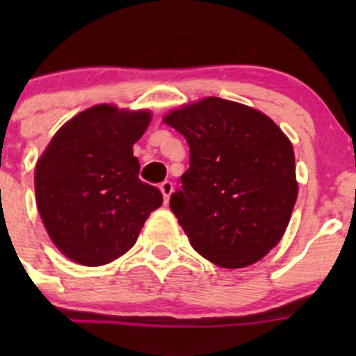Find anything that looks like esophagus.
<instances>
[{
  "label": "esophagus",
  "mask_w": 356,
  "mask_h": 356,
  "mask_svg": "<svg viewBox=\"0 0 356 356\" xmlns=\"http://www.w3.org/2000/svg\"><path fill=\"white\" fill-rule=\"evenodd\" d=\"M160 191H161V195H163L165 203H168V198H170L172 191H174V184H172L170 181L161 182V184H160Z\"/></svg>",
  "instance_id": "esophagus-1"
}]
</instances>
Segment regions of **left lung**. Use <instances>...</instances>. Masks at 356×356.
Returning a JSON list of instances; mask_svg holds the SVG:
<instances>
[{
  "label": "left lung",
  "instance_id": "obj_1",
  "mask_svg": "<svg viewBox=\"0 0 356 356\" xmlns=\"http://www.w3.org/2000/svg\"><path fill=\"white\" fill-rule=\"evenodd\" d=\"M163 120L189 145L170 208L191 246L224 268L261 260L281 241L298 196L284 132L261 111L215 96Z\"/></svg>",
  "mask_w": 356,
  "mask_h": 356
}]
</instances>
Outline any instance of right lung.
Listing matches in <instances>:
<instances>
[{
	"mask_svg": "<svg viewBox=\"0 0 356 356\" xmlns=\"http://www.w3.org/2000/svg\"><path fill=\"white\" fill-rule=\"evenodd\" d=\"M149 120V111L96 105L68 120L38 160L39 215L70 260L98 267L122 257L163 201L160 189L139 179L132 155Z\"/></svg>",
	"mask_w": 356,
	"mask_h": 356,
	"instance_id": "right-lung-1",
	"label": "right lung"
}]
</instances>
